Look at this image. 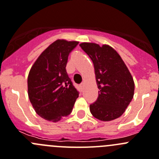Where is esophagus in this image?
<instances>
[{"instance_id": "34e87169", "label": "esophagus", "mask_w": 159, "mask_h": 159, "mask_svg": "<svg viewBox=\"0 0 159 159\" xmlns=\"http://www.w3.org/2000/svg\"><path fill=\"white\" fill-rule=\"evenodd\" d=\"M84 84H81L79 85V89L81 91H83V89H84Z\"/></svg>"}]
</instances>
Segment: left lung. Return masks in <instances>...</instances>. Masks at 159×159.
Listing matches in <instances>:
<instances>
[{
    "label": "left lung",
    "mask_w": 159,
    "mask_h": 159,
    "mask_svg": "<svg viewBox=\"0 0 159 159\" xmlns=\"http://www.w3.org/2000/svg\"><path fill=\"white\" fill-rule=\"evenodd\" d=\"M80 46L93 61L100 90L97 100L89 106L90 112L103 121L119 118L134 95V81L128 67L110 45L83 42Z\"/></svg>",
    "instance_id": "left-lung-1"
}]
</instances>
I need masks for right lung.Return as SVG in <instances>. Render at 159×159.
Instances as JSON below:
<instances>
[{
    "instance_id": "right-lung-1",
    "label": "right lung",
    "mask_w": 159,
    "mask_h": 159,
    "mask_svg": "<svg viewBox=\"0 0 159 159\" xmlns=\"http://www.w3.org/2000/svg\"><path fill=\"white\" fill-rule=\"evenodd\" d=\"M78 41L56 40L42 52L27 78L28 96L39 116L56 122L71 113L79 94L66 70L68 56Z\"/></svg>"
}]
</instances>
